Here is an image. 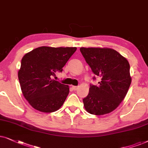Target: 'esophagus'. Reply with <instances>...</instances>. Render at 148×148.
<instances>
[{
  "instance_id": "34e87169",
  "label": "esophagus",
  "mask_w": 148,
  "mask_h": 148,
  "mask_svg": "<svg viewBox=\"0 0 148 148\" xmlns=\"http://www.w3.org/2000/svg\"><path fill=\"white\" fill-rule=\"evenodd\" d=\"M72 88L74 90H76L78 89V86H72Z\"/></svg>"
}]
</instances>
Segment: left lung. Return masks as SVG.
Segmentation results:
<instances>
[{"label": "left lung", "mask_w": 148, "mask_h": 148, "mask_svg": "<svg viewBox=\"0 0 148 148\" xmlns=\"http://www.w3.org/2000/svg\"><path fill=\"white\" fill-rule=\"evenodd\" d=\"M80 51L92 72L101 78L97 86L90 85L83 99L84 108L94 115L110 113L123 101L131 85L129 63L112 49L81 47Z\"/></svg>", "instance_id": "1"}]
</instances>
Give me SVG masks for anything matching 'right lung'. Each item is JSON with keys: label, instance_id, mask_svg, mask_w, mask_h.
Listing matches in <instances>:
<instances>
[{"label": "right lung", "instance_id": "1", "mask_svg": "<svg viewBox=\"0 0 148 148\" xmlns=\"http://www.w3.org/2000/svg\"><path fill=\"white\" fill-rule=\"evenodd\" d=\"M76 47H40L23 57L18 71L21 92L35 110L50 113L62 107L68 95L69 86L53 80L62 72Z\"/></svg>", "mask_w": 148, "mask_h": 148}]
</instances>
